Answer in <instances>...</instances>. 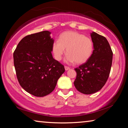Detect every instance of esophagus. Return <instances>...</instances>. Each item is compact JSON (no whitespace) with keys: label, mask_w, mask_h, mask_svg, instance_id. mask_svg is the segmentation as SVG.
<instances>
[{"label":"esophagus","mask_w":128,"mask_h":128,"mask_svg":"<svg viewBox=\"0 0 128 128\" xmlns=\"http://www.w3.org/2000/svg\"><path fill=\"white\" fill-rule=\"evenodd\" d=\"M64 68H65V69H66V70H68L70 69V68H69V66H65Z\"/></svg>","instance_id":"esophagus-1"}]
</instances>
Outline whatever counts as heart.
<instances>
[{"instance_id": "heart-1", "label": "heart", "mask_w": 128, "mask_h": 128, "mask_svg": "<svg viewBox=\"0 0 128 128\" xmlns=\"http://www.w3.org/2000/svg\"><path fill=\"white\" fill-rule=\"evenodd\" d=\"M65 49L68 54L66 62L80 64L90 59L94 46L90 38L78 32L69 30L60 34L59 40H55L52 45V51L56 60H62L66 52Z\"/></svg>"}]
</instances>
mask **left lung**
I'll list each match as a JSON object with an SVG mask.
<instances>
[{"label": "left lung", "instance_id": "1", "mask_svg": "<svg viewBox=\"0 0 128 128\" xmlns=\"http://www.w3.org/2000/svg\"><path fill=\"white\" fill-rule=\"evenodd\" d=\"M94 50L89 59L74 69L77 76L74 82L76 89L84 94L95 93L102 88L111 71L113 52L104 36L91 33Z\"/></svg>", "mask_w": 128, "mask_h": 128}]
</instances>
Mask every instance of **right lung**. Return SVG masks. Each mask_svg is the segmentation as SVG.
Listing matches in <instances>:
<instances>
[{
  "mask_svg": "<svg viewBox=\"0 0 128 128\" xmlns=\"http://www.w3.org/2000/svg\"><path fill=\"white\" fill-rule=\"evenodd\" d=\"M50 34L43 31L25 36L14 52L19 84L26 92L38 97L50 94L65 72L63 65L52 57L54 40Z\"/></svg>",
  "mask_w": 128,
  "mask_h": 128,
  "instance_id": "1",
  "label": "right lung"
}]
</instances>
